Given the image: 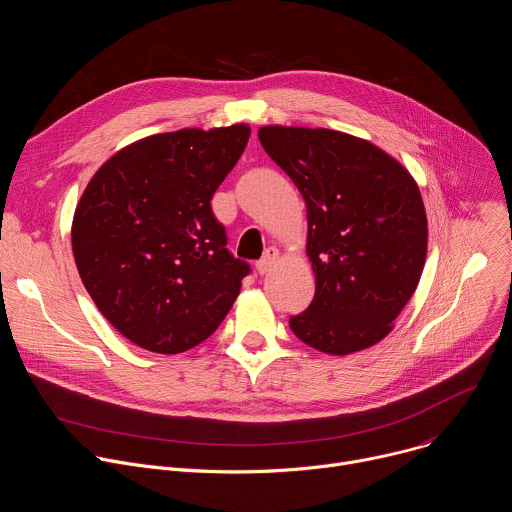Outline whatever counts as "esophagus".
Masks as SVG:
<instances>
[{"label": "esophagus", "mask_w": 512, "mask_h": 512, "mask_svg": "<svg viewBox=\"0 0 512 512\" xmlns=\"http://www.w3.org/2000/svg\"><path fill=\"white\" fill-rule=\"evenodd\" d=\"M277 257H279V251L275 249V247H269L267 251H265V255L255 263V269H257V273L259 275H267L269 271H271V267L275 265V261H277Z\"/></svg>", "instance_id": "1"}]
</instances>
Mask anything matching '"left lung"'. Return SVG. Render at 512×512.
<instances>
[{
	"label": "left lung",
	"mask_w": 512,
	"mask_h": 512,
	"mask_svg": "<svg viewBox=\"0 0 512 512\" xmlns=\"http://www.w3.org/2000/svg\"><path fill=\"white\" fill-rule=\"evenodd\" d=\"M267 156L308 208L316 294L289 328L308 346L350 354L383 340L411 300L427 216L411 174L371 141L332 129H259Z\"/></svg>",
	"instance_id": "obj_1"
}]
</instances>
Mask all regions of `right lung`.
I'll use <instances>...</instances> for the list:
<instances>
[{"label":"right lung","mask_w":512,"mask_h":512,"mask_svg":"<svg viewBox=\"0 0 512 512\" xmlns=\"http://www.w3.org/2000/svg\"><path fill=\"white\" fill-rule=\"evenodd\" d=\"M249 125L139 139L105 162L72 218V253L89 296L133 344L178 354L229 314L247 261L227 249L212 194L235 168Z\"/></svg>","instance_id":"obj_1"}]
</instances>
